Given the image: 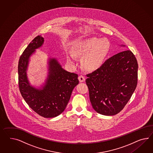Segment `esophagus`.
Masks as SVG:
<instances>
[{
  "instance_id": "obj_1",
  "label": "esophagus",
  "mask_w": 153,
  "mask_h": 153,
  "mask_svg": "<svg viewBox=\"0 0 153 153\" xmlns=\"http://www.w3.org/2000/svg\"><path fill=\"white\" fill-rule=\"evenodd\" d=\"M79 79L80 82H82L83 81H85V77L82 76V75H80L79 77Z\"/></svg>"
}]
</instances>
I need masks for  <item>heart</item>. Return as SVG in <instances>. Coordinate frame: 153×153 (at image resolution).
<instances>
[{"label": "heart", "mask_w": 153, "mask_h": 153, "mask_svg": "<svg viewBox=\"0 0 153 153\" xmlns=\"http://www.w3.org/2000/svg\"><path fill=\"white\" fill-rule=\"evenodd\" d=\"M110 48V42L106 38L91 37L77 42L74 45L73 54L77 57H83L82 64L87 70H95L105 61ZM73 54L67 56L68 61L74 63Z\"/></svg>", "instance_id": "heart-1"}]
</instances>
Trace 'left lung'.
<instances>
[{"label":"left lung","mask_w":153,"mask_h":153,"mask_svg":"<svg viewBox=\"0 0 153 153\" xmlns=\"http://www.w3.org/2000/svg\"><path fill=\"white\" fill-rule=\"evenodd\" d=\"M138 64L130 50L108 58L95 71L86 74L92 108L101 115L120 112L130 99L137 83Z\"/></svg>","instance_id":"obj_1"}]
</instances>
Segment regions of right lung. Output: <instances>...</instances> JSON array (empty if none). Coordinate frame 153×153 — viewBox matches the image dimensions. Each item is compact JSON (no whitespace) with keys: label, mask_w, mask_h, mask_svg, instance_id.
<instances>
[{"label":"right lung","mask_w":153,"mask_h":153,"mask_svg":"<svg viewBox=\"0 0 153 153\" xmlns=\"http://www.w3.org/2000/svg\"><path fill=\"white\" fill-rule=\"evenodd\" d=\"M43 42L44 38L38 36L21 55L18 67V83L21 95L29 107L42 117L51 118L65 110L79 81L78 74L65 70L56 58H50L48 75L43 88L39 90L29 85L26 72L29 57Z\"/></svg>","instance_id":"add662e5"}]
</instances>
